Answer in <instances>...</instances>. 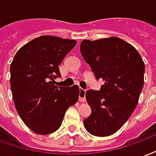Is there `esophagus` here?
Listing matches in <instances>:
<instances>
[{"instance_id":"1","label":"esophagus","mask_w":156,"mask_h":156,"mask_svg":"<svg viewBox=\"0 0 156 156\" xmlns=\"http://www.w3.org/2000/svg\"><path fill=\"white\" fill-rule=\"evenodd\" d=\"M85 94H86V91L83 88L79 89V96H78V99L80 101H85L86 98H85Z\"/></svg>"}]
</instances>
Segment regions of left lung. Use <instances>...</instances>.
Instances as JSON below:
<instances>
[{
    "mask_svg": "<svg viewBox=\"0 0 156 156\" xmlns=\"http://www.w3.org/2000/svg\"><path fill=\"white\" fill-rule=\"evenodd\" d=\"M81 55L104 84L100 90H87L91 115L84 126L96 136H111L129 119L136 107L144 84L145 63L136 49L117 37L83 40Z\"/></svg>",
    "mask_w": 156,
    "mask_h": 156,
    "instance_id": "obj_1",
    "label": "left lung"
}]
</instances>
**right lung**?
Returning <instances> with one entry per match:
<instances>
[{"label": "right lung", "mask_w": 156, "mask_h": 156, "mask_svg": "<svg viewBox=\"0 0 156 156\" xmlns=\"http://www.w3.org/2000/svg\"><path fill=\"white\" fill-rule=\"evenodd\" d=\"M77 42L58 37H38L18 50L10 64V87L14 102L25 125L40 135L60 127L69 107L78 99L79 88L56 87L58 65Z\"/></svg>", "instance_id": "1"}]
</instances>
